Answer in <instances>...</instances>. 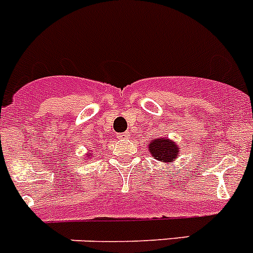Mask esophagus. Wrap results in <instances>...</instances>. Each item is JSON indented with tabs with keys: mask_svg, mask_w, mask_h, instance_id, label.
Wrapping results in <instances>:
<instances>
[{
	"mask_svg": "<svg viewBox=\"0 0 253 253\" xmlns=\"http://www.w3.org/2000/svg\"><path fill=\"white\" fill-rule=\"evenodd\" d=\"M116 137L119 138V139H126V138L129 137V133L128 131H125V133H118V135Z\"/></svg>",
	"mask_w": 253,
	"mask_h": 253,
	"instance_id": "1",
	"label": "esophagus"
}]
</instances>
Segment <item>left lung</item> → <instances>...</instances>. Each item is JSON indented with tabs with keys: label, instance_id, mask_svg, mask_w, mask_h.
<instances>
[{
	"label": "left lung",
	"instance_id": "left-lung-1",
	"mask_svg": "<svg viewBox=\"0 0 253 253\" xmlns=\"http://www.w3.org/2000/svg\"><path fill=\"white\" fill-rule=\"evenodd\" d=\"M149 149L154 158L161 162H171L178 157V149L169 139H153L149 142Z\"/></svg>",
	"mask_w": 253,
	"mask_h": 253
}]
</instances>
